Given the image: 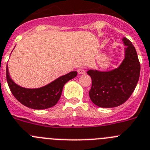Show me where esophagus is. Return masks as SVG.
<instances>
[{
    "mask_svg": "<svg viewBox=\"0 0 150 150\" xmlns=\"http://www.w3.org/2000/svg\"><path fill=\"white\" fill-rule=\"evenodd\" d=\"M77 71H78V73L79 74V75H83V74L86 73V72H85V69L83 68L78 69Z\"/></svg>",
    "mask_w": 150,
    "mask_h": 150,
    "instance_id": "34e87169",
    "label": "esophagus"
}]
</instances>
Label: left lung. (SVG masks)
<instances>
[{
  "label": "left lung",
  "mask_w": 150,
  "mask_h": 150,
  "mask_svg": "<svg viewBox=\"0 0 150 150\" xmlns=\"http://www.w3.org/2000/svg\"><path fill=\"white\" fill-rule=\"evenodd\" d=\"M125 58L118 68L108 72L89 70L92 87L91 101L101 108H114L123 104L131 96L138 82L141 65L132 43L123 37Z\"/></svg>",
  "instance_id": "8db88e82"
}]
</instances>
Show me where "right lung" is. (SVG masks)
<instances>
[{
  "label": "right lung",
  "instance_id": "right-lung-1",
  "mask_svg": "<svg viewBox=\"0 0 150 150\" xmlns=\"http://www.w3.org/2000/svg\"><path fill=\"white\" fill-rule=\"evenodd\" d=\"M77 72H71L40 88L28 89L16 84L9 77L6 66V81L15 98L26 107L36 110L54 106L60 99L63 87L67 81L76 77Z\"/></svg>",
  "mask_w": 150,
  "mask_h": 150
}]
</instances>
